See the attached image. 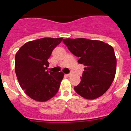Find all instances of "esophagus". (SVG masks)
<instances>
[{"instance_id":"1","label":"esophagus","mask_w":131,"mask_h":131,"mask_svg":"<svg viewBox=\"0 0 131 131\" xmlns=\"http://www.w3.org/2000/svg\"><path fill=\"white\" fill-rule=\"evenodd\" d=\"M67 75V76H68V77H71V76H72V73H68Z\"/></svg>"}]
</instances>
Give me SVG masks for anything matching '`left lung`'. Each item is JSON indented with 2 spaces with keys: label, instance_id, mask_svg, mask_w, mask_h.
Here are the masks:
<instances>
[{
  "label": "left lung",
  "instance_id": "obj_1",
  "mask_svg": "<svg viewBox=\"0 0 131 131\" xmlns=\"http://www.w3.org/2000/svg\"><path fill=\"white\" fill-rule=\"evenodd\" d=\"M63 43L85 66L80 84L75 92L88 100L102 96L109 89L116 73L117 59L111 46L100 40L66 39Z\"/></svg>",
  "mask_w": 131,
  "mask_h": 131
}]
</instances>
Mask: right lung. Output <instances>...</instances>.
Segmentation results:
<instances>
[{
	"mask_svg": "<svg viewBox=\"0 0 131 131\" xmlns=\"http://www.w3.org/2000/svg\"><path fill=\"white\" fill-rule=\"evenodd\" d=\"M63 38H42L25 43L15 56V72L21 88L26 95L37 101H46L59 90L63 72L47 70L54 49Z\"/></svg>",
	"mask_w": 131,
	"mask_h": 131,
	"instance_id": "1",
	"label": "right lung"
}]
</instances>
